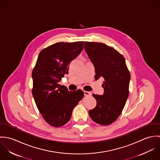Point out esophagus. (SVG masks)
I'll use <instances>...</instances> for the list:
<instances>
[{
  "mask_svg": "<svg viewBox=\"0 0 160 160\" xmlns=\"http://www.w3.org/2000/svg\"><path fill=\"white\" fill-rule=\"evenodd\" d=\"M84 95L86 96H91L92 94L91 92L86 91H84Z\"/></svg>",
  "mask_w": 160,
  "mask_h": 160,
  "instance_id": "1",
  "label": "esophagus"
}]
</instances>
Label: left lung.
<instances>
[{
  "instance_id": "left-lung-1",
  "label": "left lung",
  "mask_w": 160,
  "mask_h": 160,
  "mask_svg": "<svg viewBox=\"0 0 160 160\" xmlns=\"http://www.w3.org/2000/svg\"><path fill=\"white\" fill-rule=\"evenodd\" d=\"M84 48L95 68V79H104L102 95L93 94L96 107L89 114L96 123L107 126L121 113L128 97L130 72L122 55L103 43L85 42Z\"/></svg>"
}]
</instances>
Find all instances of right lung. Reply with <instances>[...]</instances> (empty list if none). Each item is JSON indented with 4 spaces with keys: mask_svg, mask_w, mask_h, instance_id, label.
Wrapping results in <instances>:
<instances>
[{
    "mask_svg": "<svg viewBox=\"0 0 160 160\" xmlns=\"http://www.w3.org/2000/svg\"><path fill=\"white\" fill-rule=\"evenodd\" d=\"M84 42H58L41 51L32 70V93L36 106L50 125L67 124L73 108L84 97L80 89L68 91L58 82L68 73L69 65L83 49Z\"/></svg>",
    "mask_w": 160,
    "mask_h": 160,
    "instance_id": "right-lung-1",
    "label": "right lung"
}]
</instances>
